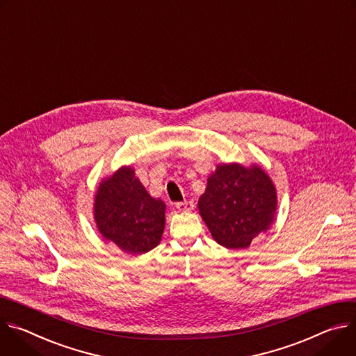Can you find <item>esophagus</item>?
Wrapping results in <instances>:
<instances>
[{
    "instance_id": "obj_1",
    "label": "esophagus",
    "mask_w": 356,
    "mask_h": 356,
    "mask_svg": "<svg viewBox=\"0 0 356 356\" xmlns=\"http://www.w3.org/2000/svg\"><path fill=\"white\" fill-rule=\"evenodd\" d=\"M175 207L179 212H191L195 208V204L193 201H185V202H178Z\"/></svg>"
}]
</instances>
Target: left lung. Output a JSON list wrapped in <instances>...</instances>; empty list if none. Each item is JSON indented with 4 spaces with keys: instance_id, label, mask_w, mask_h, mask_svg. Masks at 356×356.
<instances>
[{
    "instance_id": "obj_1",
    "label": "left lung",
    "mask_w": 356,
    "mask_h": 356,
    "mask_svg": "<svg viewBox=\"0 0 356 356\" xmlns=\"http://www.w3.org/2000/svg\"><path fill=\"white\" fill-rule=\"evenodd\" d=\"M198 209L216 243L227 249H246L274 222L277 191L257 164H218L208 177Z\"/></svg>"
}]
</instances>
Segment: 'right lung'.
Here are the masks:
<instances>
[{"label":"right lung","instance_id":"right-lung-1","mask_svg":"<svg viewBox=\"0 0 356 356\" xmlns=\"http://www.w3.org/2000/svg\"><path fill=\"white\" fill-rule=\"evenodd\" d=\"M93 216L103 239L136 256L160 245L165 204L152 198L131 165H124L99 184Z\"/></svg>","mask_w":356,"mask_h":356}]
</instances>
